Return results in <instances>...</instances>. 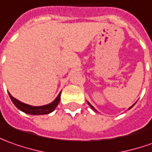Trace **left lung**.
Returning <instances> with one entry per match:
<instances>
[{"instance_id": "1", "label": "left lung", "mask_w": 152, "mask_h": 152, "mask_svg": "<svg viewBox=\"0 0 152 152\" xmlns=\"http://www.w3.org/2000/svg\"><path fill=\"white\" fill-rule=\"evenodd\" d=\"M87 103H88V104H89V106H91V108H92V109H93V110H94V111H96V109H95V108H94V107H93V106H91V104H90V103H89V102H87ZM134 105H135V104H134ZM134 105H132V106H131V107H130V108H129V109H131V108H132V106H134Z\"/></svg>"}]
</instances>
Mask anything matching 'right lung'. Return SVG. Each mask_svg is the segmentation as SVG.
I'll return each mask as SVG.
<instances>
[{"instance_id": "1", "label": "right lung", "mask_w": 152, "mask_h": 152, "mask_svg": "<svg viewBox=\"0 0 152 152\" xmlns=\"http://www.w3.org/2000/svg\"><path fill=\"white\" fill-rule=\"evenodd\" d=\"M61 91L59 93L57 96V97L55 99L53 102L50 103V104H47L45 106H33L27 105V104H25L23 102H20L18 100H16L15 98H14L11 94L8 92L9 94V96L11 98V100L12 102L14 103L15 105L20 111H23L26 114L29 115H46V114H49L50 112L54 111L56 109V107L57 106V105L60 102V99H61Z\"/></svg>"}]
</instances>
